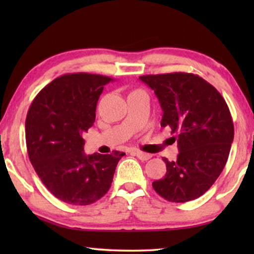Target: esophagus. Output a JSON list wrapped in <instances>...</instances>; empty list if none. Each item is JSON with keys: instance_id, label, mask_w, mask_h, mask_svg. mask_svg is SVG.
Returning <instances> with one entry per match:
<instances>
[{"instance_id": "1", "label": "esophagus", "mask_w": 254, "mask_h": 254, "mask_svg": "<svg viewBox=\"0 0 254 254\" xmlns=\"http://www.w3.org/2000/svg\"><path fill=\"white\" fill-rule=\"evenodd\" d=\"M134 154L140 159V160H143V161L149 160V159L151 158V154L145 153V152H142V151H134Z\"/></svg>"}]
</instances>
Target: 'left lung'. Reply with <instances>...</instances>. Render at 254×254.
Here are the masks:
<instances>
[{
	"label": "left lung",
	"mask_w": 254,
	"mask_h": 254,
	"mask_svg": "<svg viewBox=\"0 0 254 254\" xmlns=\"http://www.w3.org/2000/svg\"><path fill=\"white\" fill-rule=\"evenodd\" d=\"M154 91L162 109L161 127L177 134L179 153L152 187L163 198L185 203L198 198L224 169L234 137L226 102L214 86L188 72L139 77Z\"/></svg>",
	"instance_id": "1"
}]
</instances>
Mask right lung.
Wrapping results in <instances>:
<instances>
[{"mask_svg":"<svg viewBox=\"0 0 254 254\" xmlns=\"http://www.w3.org/2000/svg\"><path fill=\"white\" fill-rule=\"evenodd\" d=\"M111 77L76 72L41 89L25 120L29 159L47 189L64 203L89 205L113 182L124 152L85 154L83 135L95 122L97 101Z\"/></svg>","mask_w":254,"mask_h":254,"instance_id":"obj_1","label":"right lung"}]
</instances>
